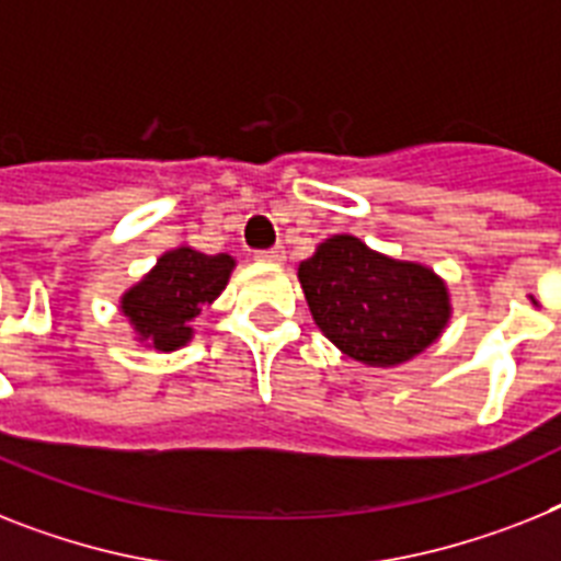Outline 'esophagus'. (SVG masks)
I'll list each match as a JSON object with an SVG mask.
<instances>
[{
  "label": "esophagus",
  "mask_w": 561,
  "mask_h": 561,
  "mask_svg": "<svg viewBox=\"0 0 561 561\" xmlns=\"http://www.w3.org/2000/svg\"><path fill=\"white\" fill-rule=\"evenodd\" d=\"M254 257L261 263H284L286 252L284 247H275V249H261V252H254Z\"/></svg>",
  "instance_id": "obj_1"
}]
</instances>
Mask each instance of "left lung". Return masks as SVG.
<instances>
[{"label":"left lung","instance_id":"8db88e82","mask_svg":"<svg viewBox=\"0 0 561 561\" xmlns=\"http://www.w3.org/2000/svg\"><path fill=\"white\" fill-rule=\"evenodd\" d=\"M309 312L323 335L369 367H396L424 353L450 321V291L427 266L332 234L298 266Z\"/></svg>","mask_w":561,"mask_h":561}]
</instances>
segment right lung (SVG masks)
I'll list each match as a JSON object with an SVG mask.
<instances>
[{
  "mask_svg": "<svg viewBox=\"0 0 561 561\" xmlns=\"http://www.w3.org/2000/svg\"><path fill=\"white\" fill-rule=\"evenodd\" d=\"M231 270V254L171 249L157 257V266L140 284L125 291L119 309L137 332V341L160 353H174L192 341V321L226 289Z\"/></svg>",
  "mask_w": 561,
  "mask_h": 561,
  "instance_id": "obj_1",
  "label": "right lung"
}]
</instances>
